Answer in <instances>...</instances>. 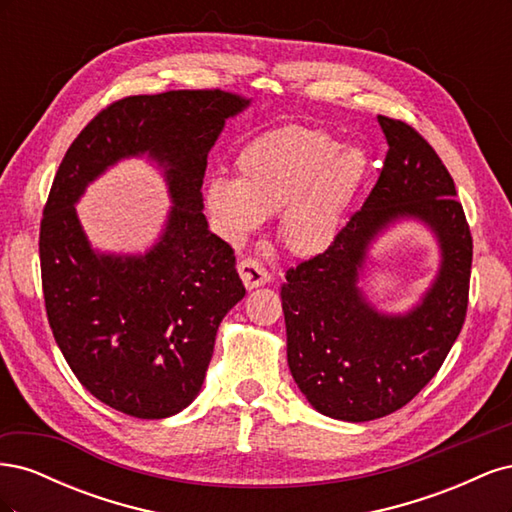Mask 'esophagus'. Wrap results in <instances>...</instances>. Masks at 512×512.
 <instances>
[{
	"label": "esophagus",
	"mask_w": 512,
	"mask_h": 512,
	"mask_svg": "<svg viewBox=\"0 0 512 512\" xmlns=\"http://www.w3.org/2000/svg\"><path fill=\"white\" fill-rule=\"evenodd\" d=\"M237 269H239V275H241V282L245 284L247 290H254L258 286H265V284L271 282V273L254 258L241 260Z\"/></svg>",
	"instance_id": "34e87169"
}]
</instances>
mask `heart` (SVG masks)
I'll return each instance as SVG.
<instances>
[{
	"label": "heart",
	"mask_w": 512,
	"mask_h": 512,
	"mask_svg": "<svg viewBox=\"0 0 512 512\" xmlns=\"http://www.w3.org/2000/svg\"><path fill=\"white\" fill-rule=\"evenodd\" d=\"M237 179L213 177L207 211L222 235L243 243L280 213V241L292 256L327 252L367 177V156L322 130L288 126L260 134L235 160Z\"/></svg>",
	"instance_id": "heart-1"
}]
</instances>
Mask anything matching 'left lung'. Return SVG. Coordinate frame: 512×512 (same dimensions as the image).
<instances>
[{
    "mask_svg": "<svg viewBox=\"0 0 512 512\" xmlns=\"http://www.w3.org/2000/svg\"><path fill=\"white\" fill-rule=\"evenodd\" d=\"M378 123L389 153L374 190L329 250L288 269L282 284L290 374L320 414L348 423L374 421L421 393L468 312L472 235L455 181L412 126L384 115ZM404 217L437 235L441 269L410 313L384 315L358 280L370 241Z\"/></svg>",
    "mask_w": 512,
    "mask_h": 512,
    "instance_id": "1",
    "label": "left lung"
}]
</instances>
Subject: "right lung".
Here are the masks:
<instances>
[{
	"instance_id": "add662e5",
	"label": "right lung",
	"mask_w": 512,
	"mask_h": 512,
	"mask_svg": "<svg viewBox=\"0 0 512 512\" xmlns=\"http://www.w3.org/2000/svg\"><path fill=\"white\" fill-rule=\"evenodd\" d=\"M247 106L222 89L123 98L87 123L57 168L40 222L46 316L74 376L128 416L166 418L192 404L220 322L245 297L200 188L226 119ZM138 155L163 168L174 207L145 255H102L73 205L108 165Z\"/></svg>"
}]
</instances>
